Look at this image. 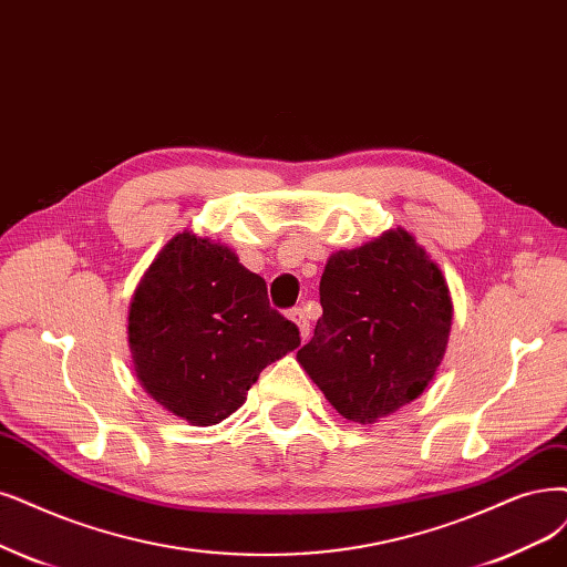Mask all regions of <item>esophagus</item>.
Returning <instances> with one entry per match:
<instances>
[{
  "label": "esophagus",
  "instance_id": "34e87169",
  "mask_svg": "<svg viewBox=\"0 0 567 567\" xmlns=\"http://www.w3.org/2000/svg\"><path fill=\"white\" fill-rule=\"evenodd\" d=\"M289 320L299 327L301 341H306V339H308V333H310V322H308L306 310H303V308H295V310H289Z\"/></svg>",
  "mask_w": 567,
  "mask_h": 567
}]
</instances>
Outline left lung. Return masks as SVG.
Here are the masks:
<instances>
[{
	"mask_svg": "<svg viewBox=\"0 0 567 567\" xmlns=\"http://www.w3.org/2000/svg\"><path fill=\"white\" fill-rule=\"evenodd\" d=\"M322 318L297 360L327 402L371 425L425 392L453 322L449 285L404 228L327 259Z\"/></svg>",
	"mask_w": 567,
	"mask_h": 567,
	"instance_id": "1",
	"label": "left lung"
}]
</instances>
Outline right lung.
Instances as JSON below:
<instances>
[{"label":"right lung","mask_w":567,"mask_h":567,"mask_svg":"<svg viewBox=\"0 0 567 567\" xmlns=\"http://www.w3.org/2000/svg\"><path fill=\"white\" fill-rule=\"evenodd\" d=\"M299 343L297 324L270 308L264 278L228 245L194 230L167 240L128 308L140 385L198 427L238 411L259 373Z\"/></svg>","instance_id":"right-lung-1"}]
</instances>
